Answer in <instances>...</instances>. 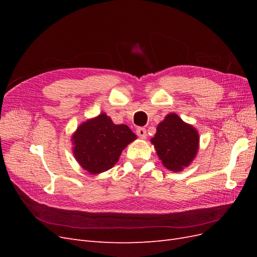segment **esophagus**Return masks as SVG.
I'll return each mask as SVG.
<instances>
[{"mask_svg": "<svg viewBox=\"0 0 257 257\" xmlns=\"http://www.w3.org/2000/svg\"><path fill=\"white\" fill-rule=\"evenodd\" d=\"M136 134L141 138H146L147 137V131L144 127H139V128L136 130Z\"/></svg>", "mask_w": 257, "mask_h": 257, "instance_id": "34e87169", "label": "esophagus"}]
</instances>
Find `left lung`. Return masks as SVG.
Returning a JSON list of instances; mask_svg holds the SVG:
<instances>
[{
    "instance_id": "obj_1",
    "label": "left lung",
    "mask_w": 257,
    "mask_h": 257,
    "mask_svg": "<svg viewBox=\"0 0 257 257\" xmlns=\"http://www.w3.org/2000/svg\"><path fill=\"white\" fill-rule=\"evenodd\" d=\"M151 143L163 165L172 172H182L196 157L199 136L191 124L169 113L158 125Z\"/></svg>"
}]
</instances>
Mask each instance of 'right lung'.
<instances>
[{
  "instance_id": "add662e5",
  "label": "right lung",
  "mask_w": 257,
  "mask_h": 257,
  "mask_svg": "<svg viewBox=\"0 0 257 257\" xmlns=\"http://www.w3.org/2000/svg\"><path fill=\"white\" fill-rule=\"evenodd\" d=\"M136 138L127 125H116L103 112L77 127L72 136L73 153L84 170L97 175L112 168L123 149Z\"/></svg>"
}]
</instances>
